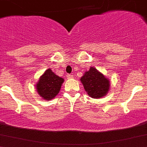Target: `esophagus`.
Masks as SVG:
<instances>
[{"mask_svg":"<svg viewBox=\"0 0 147 147\" xmlns=\"http://www.w3.org/2000/svg\"><path fill=\"white\" fill-rule=\"evenodd\" d=\"M67 79H72L74 78V76L72 75H70V74H67Z\"/></svg>","mask_w":147,"mask_h":147,"instance_id":"esophagus-1","label":"esophagus"}]
</instances>
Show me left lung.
<instances>
[{
	"label": "left lung",
	"mask_w": 147,
	"mask_h": 147,
	"mask_svg": "<svg viewBox=\"0 0 147 147\" xmlns=\"http://www.w3.org/2000/svg\"><path fill=\"white\" fill-rule=\"evenodd\" d=\"M80 81L89 96L94 98H99L106 96L110 86L109 79L93 67L85 72L80 78Z\"/></svg>",
	"instance_id": "obj_1"
}]
</instances>
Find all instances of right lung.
<instances>
[{
  "label": "right lung",
  "mask_w": 147,
  "mask_h": 147,
  "mask_svg": "<svg viewBox=\"0 0 147 147\" xmlns=\"http://www.w3.org/2000/svg\"><path fill=\"white\" fill-rule=\"evenodd\" d=\"M64 79L59 77L51 69H48L40 78L36 84L38 94L45 100L53 99L59 93Z\"/></svg>",
  "instance_id": "right-lung-1"
}]
</instances>
